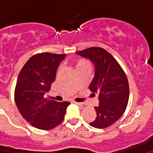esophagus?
Wrapping results in <instances>:
<instances>
[{
    "label": "esophagus",
    "instance_id": "esophagus-1",
    "mask_svg": "<svg viewBox=\"0 0 153 153\" xmlns=\"http://www.w3.org/2000/svg\"><path fill=\"white\" fill-rule=\"evenodd\" d=\"M75 103L76 104V105H78V106H80V107H84V106H85V104L83 103V102H75Z\"/></svg>",
    "mask_w": 153,
    "mask_h": 153
}]
</instances>
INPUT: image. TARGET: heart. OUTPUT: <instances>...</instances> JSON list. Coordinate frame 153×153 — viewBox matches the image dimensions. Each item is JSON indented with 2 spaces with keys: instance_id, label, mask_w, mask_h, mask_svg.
<instances>
[{
  "instance_id": "heart-1",
  "label": "heart",
  "mask_w": 153,
  "mask_h": 153,
  "mask_svg": "<svg viewBox=\"0 0 153 153\" xmlns=\"http://www.w3.org/2000/svg\"><path fill=\"white\" fill-rule=\"evenodd\" d=\"M76 70L82 68H90V62L85 59H76L74 61Z\"/></svg>"
}]
</instances>
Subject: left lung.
Wrapping results in <instances>:
<instances>
[{"mask_svg":"<svg viewBox=\"0 0 153 153\" xmlns=\"http://www.w3.org/2000/svg\"><path fill=\"white\" fill-rule=\"evenodd\" d=\"M76 53L90 60L95 69L89 89L99 94V106L94 107L97 117L90 125L106 128L122 117L127 106L129 88L126 76L116 59L101 47H90Z\"/></svg>","mask_w":153,"mask_h":153,"instance_id":"left-lung-1","label":"left lung"}]
</instances>
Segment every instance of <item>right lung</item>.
I'll list each match as a JSON object with an SVG mask.
<instances>
[{
	"label": "right lung",
	"instance_id": "right-lung-1",
	"mask_svg": "<svg viewBox=\"0 0 153 153\" xmlns=\"http://www.w3.org/2000/svg\"><path fill=\"white\" fill-rule=\"evenodd\" d=\"M65 57L66 54L38 53L30 58L19 74L14 92L16 105L24 120L37 129L48 130L61 123L70 104L44 97Z\"/></svg>",
	"mask_w": 153,
	"mask_h": 153
}]
</instances>
